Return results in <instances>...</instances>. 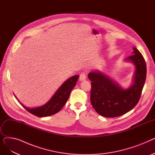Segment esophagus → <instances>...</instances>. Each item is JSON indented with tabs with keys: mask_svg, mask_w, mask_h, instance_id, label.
Here are the masks:
<instances>
[{
	"mask_svg": "<svg viewBox=\"0 0 155 155\" xmlns=\"http://www.w3.org/2000/svg\"><path fill=\"white\" fill-rule=\"evenodd\" d=\"M87 77H86V75L85 73H82L80 75V77H79V79L80 81H83V80H85L86 79Z\"/></svg>",
	"mask_w": 155,
	"mask_h": 155,
	"instance_id": "34e87169",
	"label": "esophagus"
}]
</instances>
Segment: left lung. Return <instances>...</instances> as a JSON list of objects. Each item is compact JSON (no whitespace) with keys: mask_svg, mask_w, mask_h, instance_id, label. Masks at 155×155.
Returning <instances> with one entry per match:
<instances>
[{"mask_svg":"<svg viewBox=\"0 0 155 155\" xmlns=\"http://www.w3.org/2000/svg\"><path fill=\"white\" fill-rule=\"evenodd\" d=\"M133 55L125 60L136 68L133 84L123 89L110 77L99 71L88 73L91 82V102L95 111L102 116L116 117L132 110L139 102L146 77V64L141 53L133 48Z\"/></svg>","mask_w":155,"mask_h":155,"instance_id":"left-lung-1","label":"left lung"}]
</instances>
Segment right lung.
Returning a JSON list of instances; mask_svg holds the SVG:
<instances>
[{"instance_id": "1", "label": "right lung", "mask_w": 155, "mask_h": 155, "mask_svg": "<svg viewBox=\"0 0 155 155\" xmlns=\"http://www.w3.org/2000/svg\"><path fill=\"white\" fill-rule=\"evenodd\" d=\"M78 78L79 75H75L67 79L56 91L51 99L42 106L30 109L24 106L21 102L19 103L26 110L36 116L42 117L53 115L58 112L66 104Z\"/></svg>"}]
</instances>
